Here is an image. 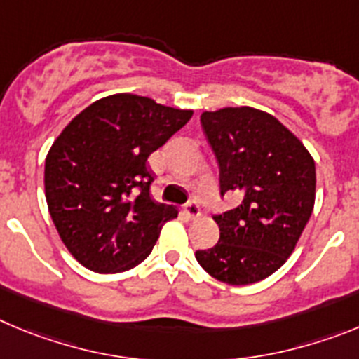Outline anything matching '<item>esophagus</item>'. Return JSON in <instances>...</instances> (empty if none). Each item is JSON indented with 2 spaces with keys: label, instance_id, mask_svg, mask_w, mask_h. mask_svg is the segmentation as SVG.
<instances>
[{
  "label": "esophagus",
  "instance_id": "obj_1",
  "mask_svg": "<svg viewBox=\"0 0 359 359\" xmlns=\"http://www.w3.org/2000/svg\"><path fill=\"white\" fill-rule=\"evenodd\" d=\"M184 212H186L189 218H196V216L200 215V208H198V203L196 202H187L186 205H184Z\"/></svg>",
  "mask_w": 359,
  "mask_h": 359
}]
</instances>
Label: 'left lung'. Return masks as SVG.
Returning <instances> with one entry per match:
<instances>
[{"instance_id": "8db88e82", "label": "left lung", "mask_w": 359, "mask_h": 359, "mask_svg": "<svg viewBox=\"0 0 359 359\" xmlns=\"http://www.w3.org/2000/svg\"><path fill=\"white\" fill-rule=\"evenodd\" d=\"M200 123L219 170V196L238 205L215 215L218 243L200 266L232 286L257 283L292 256L315 205V161L279 119L252 107L203 112Z\"/></svg>"}]
</instances>
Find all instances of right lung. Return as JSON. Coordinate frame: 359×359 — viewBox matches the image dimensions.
I'll return each instance as SVG.
<instances>
[{
    "mask_svg": "<svg viewBox=\"0 0 359 359\" xmlns=\"http://www.w3.org/2000/svg\"><path fill=\"white\" fill-rule=\"evenodd\" d=\"M137 95L91 103L60 132L44 164V189L60 240L80 264L118 273L148 257L177 209L150 196L151 151L191 119Z\"/></svg>",
    "mask_w": 359,
    "mask_h": 359,
    "instance_id": "add662e5",
    "label": "right lung"
}]
</instances>
